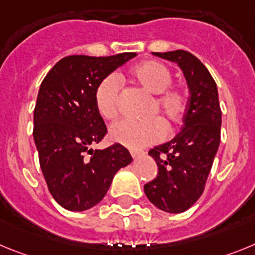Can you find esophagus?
I'll return each instance as SVG.
<instances>
[{
  "label": "esophagus",
  "mask_w": 255,
  "mask_h": 255,
  "mask_svg": "<svg viewBox=\"0 0 255 255\" xmlns=\"http://www.w3.org/2000/svg\"><path fill=\"white\" fill-rule=\"evenodd\" d=\"M142 154V152L141 151H136V150H130V155H132V158H138V156H140V155Z\"/></svg>",
  "instance_id": "34e87169"
}]
</instances>
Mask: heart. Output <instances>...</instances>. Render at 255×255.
<instances>
[{"label":"heart","mask_w":255,"mask_h":255,"mask_svg":"<svg viewBox=\"0 0 255 255\" xmlns=\"http://www.w3.org/2000/svg\"><path fill=\"white\" fill-rule=\"evenodd\" d=\"M130 79L145 90L147 94L156 96L154 112H159L169 127L178 125L187 108V95L182 88L172 87V72L164 64L155 60H146L137 64L129 72ZM121 85L115 77H108L101 82L95 94V103L99 114L104 119L112 121L118 115ZM167 129L160 119L150 122L121 121L112 126L110 140L137 150L156 143L165 137Z\"/></svg>","instance_id":"obj_1"}]
</instances>
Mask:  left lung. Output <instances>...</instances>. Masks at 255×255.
Listing matches in <instances>:
<instances>
[{"label": "left lung", "mask_w": 255, "mask_h": 255, "mask_svg": "<svg viewBox=\"0 0 255 255\" xmlns=\"http://www.w3.org/2000/svg\"><path fill=\"white\" fill-rule=\"evenodd\" d=\"M152 55L180 66L190 96L180 132L170 141L149 151L158 164V176L143 186V191L159 209L167 213H182L204 191L220 147L222 113L218 90L204 64L187 51Z\"/></svg>", "instance_id": "8db88e82"}]
</instances>
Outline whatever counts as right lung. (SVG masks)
Segmentation results:
<instances>
[{"label":"right lung","mask_w":255,"mask_h":255,"mask_svg":"<svg viewBox=\"0 0 255 255\" xmlns=\"http://www.w3.org/2000/svg\"><path fill=\"white\" fill-rule=\"evenodd\" d=\"M137 54L72 55L48 72L34 109L35 147L52 198L72 212L99 204L115 173L132 161L125 146L94 150L106 134L95 94L101 82Z\"/></svg>","instance_id":"add662e5"}]
</instances>
